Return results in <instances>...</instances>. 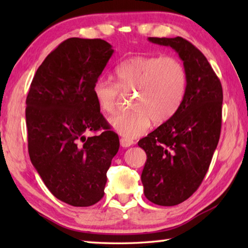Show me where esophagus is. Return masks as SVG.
I'll list each match as a JSON object with an SVG mask.
<instances>
[{
	"mask_svg": "<svg viewBox=\"0 0 248 248\" xmlns=\"http://www.w3.org/2000/svg\"><path fill=\"white\" fill-rule=\"evenodd\" d=\"M134 142L130 139H127V138H121L120 139V145L123 146V148H128V146L132 145Z\"/></svg>",
	"mask_w": 248,
	"mask_h": 248,
	"instance_id": "34e87169",
	"label": "esophagus"
}]
</instances>
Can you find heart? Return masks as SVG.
<instances>
[{"mask_svg":"<svg viewBox=\"0 0 248 248\" xmlns=\"http://www.w3.org/2000/svg\"><path fill=\"white\" fill-rule=\"evenodd\" d=\"M118 83L98 78L93 96L99 110L114 114L124 93H136L133 110L118 114L109 120L110 127L127 139L139 137L155 124L170 120L182 106L188 78L184 64L173 57H132L116 70Z\"/></svg>","mask_w":248,"mask_h":248,"instance_id":"1","label":"heart"}]
</instances>
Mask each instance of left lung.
I'll return each mask as SVG.
<instances>
[{
  "instance_id": "8db88e82",
  "label": "left lung",
  "mask_w": 248,
  "mask_h": 248,
  "mask_svg": "<svg viewBox=\"0 0 248 248\" xmlns=\"http://www.w3.org/2000/svg\"><path fill=\"white\" fill-rule=\"evenodd\" d=\"M149 41L174 49L188 78L178 111L138 142L146 153L141 174L144 196L170 207L189 198L207 174L220 139L223 92L207 58L189 41L182 37Z\"/></svg>"
}]
</instances>
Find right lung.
Returning <instances> with one entry per match:
<instances>
[{
  "instance_id": "obj_1",
  "label": "right lung",
  "mask_w": 248,
  "mask_h": 248,
  "mask_svg": "<svg viewBox=\"0 0 248 248\" xmlns=\"http://www.w3.org/2000/svg\"><path fill=\"white\" fill-rule=\"evenodd\" d=\"M112 53L102 39H66L45 59L27 95L29 157L50 192L73 207L103 198L107 170L119 150V138L93 96ZM100 128L98 136L86 137Z\"/></svg>"
}]
</instances>
